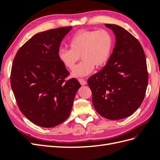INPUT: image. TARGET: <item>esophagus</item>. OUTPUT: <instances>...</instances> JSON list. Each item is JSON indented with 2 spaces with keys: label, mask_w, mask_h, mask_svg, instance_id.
<instances>
[{
  "label": "esophagus",
  "mask_w": 160,
  "mask_h": 160,
  "mask_svg": "<svg viewBox=\"0 0 160 160\" xmlns=\"http://www.w3.org/2000/svg\"><path fill=\"white\" fill-rule=\"evenodd\" d=\"M78 81H79V83L82 85H85L87 84V81L85 79H79Z\"/></svg>",
  "instance_id": "1"
}]
</instances>
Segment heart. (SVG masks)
<instances>
[{
    "label": "heart",
    "instance_id": "heart-1",
    "mask_svg": "<svg viewBox=\"0 0 160 160\" xmlns=\"http://www.w3.org/2000/svg\"><path fill=\"white\" fill-rule=\"evenodd\" d=\"M113 44L111 32L104 28L81 30L71 38L70 49L59 50V58L67 69L72 71L81 56L83 61L74 69L72 75L84 77L91 73L95 67L101 68L106 65L111 55Z\"/></svg>",
    "mask_w": 160,
    "mask_h": 160
}]
</instances>
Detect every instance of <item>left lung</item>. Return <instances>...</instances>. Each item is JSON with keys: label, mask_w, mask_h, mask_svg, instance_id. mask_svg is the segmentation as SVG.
Returning a JSON list of instances; mask_svg holds the SVG:
<instances>
[{"label": "left lung", "mask_w": 160, "mask_h": 160, "mask_svg": "<svg viewBox=\"0 0 160 160\" xmlns=\"http://www.w3.org/2000/svg\"><path fill=\"white\" fill-rule=\"evenodd\" d=\"M105 26L113 31L115 45L107 64L88 83L97 112L108 119L118 120L129 117L142 103L148 72L146 55L137 38L118 25Z\"/></svg>", "instance_id": "1"}]
</instances>
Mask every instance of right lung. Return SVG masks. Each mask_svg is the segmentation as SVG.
Returning a JSON list of instances; mask_svg holds the SVG:
<instances>
[{
  "label": "right lung",
  "instance_id": "right-lung-1",
  "mask_svg": "<svg viewBox=\"0 0 160 160\" xmlns=\"http://www.w3.org/2000/svg\"><path fill=\"white\" fill-rule=\"evenodd\" d=\"M71 27L37 33L17 52L11 85L18 107L31 122L43 128L57 126L70 115L81 87L59 58L62 38Z\"/></svg>",
  "mask_w": 160,
  "mask_h": 160
}]
</instances>
